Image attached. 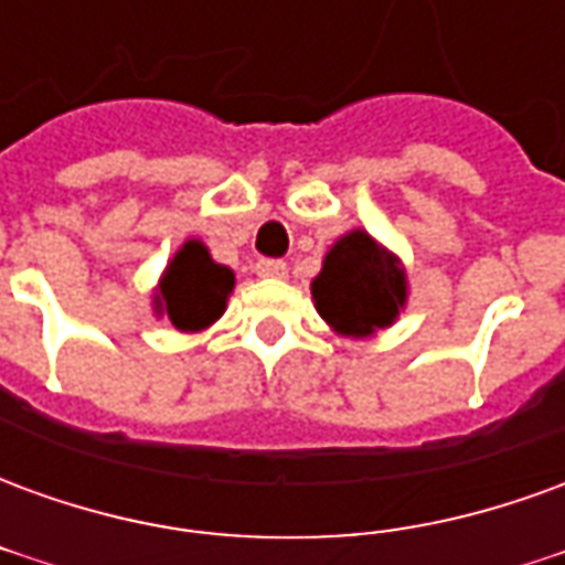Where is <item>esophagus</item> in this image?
Listing matches in <instances>:
<instances>
[{
	"label": "esophagus",
	"instance_id": "obj_1",
	"mask_svg": "<svg viewBox=\"0 0 565 565\" xmlns=\"http://www.w3.org/2000/svg\"><path fill=\"white\" fill-rule=\"evenodd\" d=\"M254 269L259 278H287V263L281 259H259Z\"/></svg>",
	"mask_w": 565,
	"mask_h": 565
}]
</instances>
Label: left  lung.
<instances>
[{
	"label": "left lung",
	"instance_id": "obj_1",
	"mask_svg": "<svg viewBox=\"0 0 565 565\" xmlns=\"http://www.w3.org/2000/svg\"><path fill=\"white\" fill-rule=\"evenodd\" d=\"M311 299L332 332L372 339L393 327L408 306V275L391 247L366 230H351L327 250L311 281Z\"/></svg>",
	"mask_w": 565,
	"mask_h": 565
}]
</instances>
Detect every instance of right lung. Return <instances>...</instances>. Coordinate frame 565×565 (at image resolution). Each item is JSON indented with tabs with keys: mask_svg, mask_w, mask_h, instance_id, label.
Here are the masks:
<instances>
[{
	"mask_svg": "<svg viewBox=\"0 0 565 565\" xmlns=\"http://www.w3.org/2000/svg\"><path fill=\"white\" fill-rule=\"evenodd\" d=\"M235 287V271L211 257L205 242L186 238L166 263L153 287V315L178 332H202L217 323Z\"/></svg>",
	"mask_w": 565,
	"mask_h": 565,
	"instance_id": "right-lung-1",
	"label": "right lung"
}]
</instances>
